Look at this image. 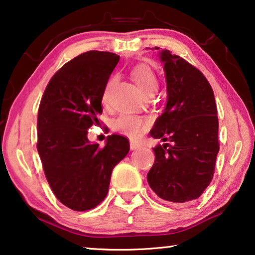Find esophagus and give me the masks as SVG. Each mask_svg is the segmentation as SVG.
Instances as JSON below:
<instances>
[{
  "mask_svg": "<svg viewBox=\"0 0 255 255\" xmlns=\"http://www.w3.org/2000/svg\"><path fill=\"white\" fill-rule=\"evenodd\" d=\"M139 147H140V145H139L138 142H134V141L130 142V148L132 149V151H134V149H138Z\"/></svg>",
  "mask_w": 255,
  "mask_h": 255,
  "instance_id": "34e87169",
  "label": "esophagus"
}]
</instances>
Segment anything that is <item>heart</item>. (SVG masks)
<instances>
[{
	"instance_id": "1",
	"label": "heart",
	"mask_w": 255,
	"mask_h": 255,
	"mask_svg": "<svg viewBox=\"0 0 255 255\" xmlns=\"http://www.w3.org/2000/svg\"><path fill=\"white\" fill-rule=\"evenodd\" d=\"M132 78L137 83L141 92H144L146 95L149 94H154L155 90L158 89L159 82L156 79V75L153 69L148 65L141 64L135 66L131 72ZM114 78H111L107 82L106 88H104L102 101L104 104L109 103L110 100V89L113 87ZM113 128L115 131L120 132V133L127 135L131 139H137L146 131L148 128V121L145 117L137 116V115H128L124 114L114 121Z\"/></svg>"
}]
</instances>
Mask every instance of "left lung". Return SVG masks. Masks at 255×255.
I'll use <instances>...</instances> for the list:
<instances>
[{
	"label": "left lung",
	"instance_id": "obj_1",
	"mask_svg": "<svg viewBox=\"0 0 255 255\" xmlns=\"http://www.w3.org/2000/svg\"><path fill=\"white\" fill-rule=\"evenodd\" d=\"M159 58L167 103L149 133L168 144L153 148L155 161L147 181L160 198L184 203L200 197L214 176L219 151L217 107L202 72L168 50L160 51Z\"/></svg>",
	"mask_w": 255,
	"mask_h": 255
}]
</instances>
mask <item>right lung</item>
Listing matches in <instances>:
<instances>
[{
  "label": "right lung",
  "instance_id": "right-lung-1",
  "mask_svg": "<svg viewBox=\"0 0 255 255\" xmlns=\"http://www.w3.org/2000/svg\"><path fill=\"white\" fill-rule=\"evenodd\" d=\"M120 55L88 51L65 64L48 82L38 109V142L45 176L55 197L75 211L106 198L111 172L130 149L122 135L92 144L88 128L99 124L102 95Z\"/></svg>",
  "mask_w": 255,
  "mask_h": 255
}]
</instances>
